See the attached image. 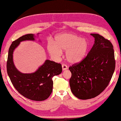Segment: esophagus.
Returning <instances> with one entry per match:
<instances>
[{"mask_svg":"<svg viewBox=\"0 0 121 121\" xmlns=\"http://www.w3.org/2000/svg\"><path fill=\"white\" fill-rule=\"evenodd\" d=\"M62 69H63V71L66 70V69H68V67H67V66L63 64V65H62Z\"/></svg>","mask_w":121,"mask_h":121,"instance_id":"34e87169","label":"esophagus"}]
</instances>
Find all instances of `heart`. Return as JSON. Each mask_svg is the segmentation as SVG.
<instances>
[{
    "label": "heart",
    "mask_w": 121,
    "mask_h": 121,
    "mask_svg": "<svg viewBox=\"0 0 121 121\" xmlns=\"http://www.w3.org/2000/svg\"><path fill=\"white\" fill-rule=\"evenodd\" d=\"M47 50L52 57L58 58L61 51L66 50L65 57L71 64L81 62L88 53L89 43L86 39L72 33L58 35L55 38L54 43L49 42Z\"/></svg>",
    "instance_id": "1"
}]
</instances>
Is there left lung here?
Wrapping results in <instances>:
<instances>
[{"label": "left lung", "instance_id": "obj_1", "mask_svg": "<svg viewBox=\"0 0 121 121\" xmlns=\"http://www.w3.org/2000/svg\"><path fill=\"white\" fill-rule=\"evenodd\" d=\"M94 43L86 57L69 69L72 73L69 83L73 94L85 100L98 96L110 82L115 69L113 45L98 34H91Z\"/></svg>", "mask_w": 121, "mask_h": 121}]
</instances>
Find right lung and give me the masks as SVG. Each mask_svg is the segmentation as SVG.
I'll return each instance as SVG.
<instances>
[{
  "instance_id": "right-lung-1",
  "label": "right lung",
  "mask_w": 121,
  "mask_h": 121,
  "mask_svg": "<svg viewBox=\"0 0 121 121\" xmlns=\"http://www.w3.org/2000/svg\"><path fill=\"white\" fill-rule=\"evenodd\" d=\"M34 37V34H29L13 42L9 50L7 72L14 87L21 95L32 100L42 101L48 98L52 93V78L61 73V64L46 60L34 73L24 74L17 70L13 61V51L20 42L35 40Z\"/></svg>"
}]
</instances>
